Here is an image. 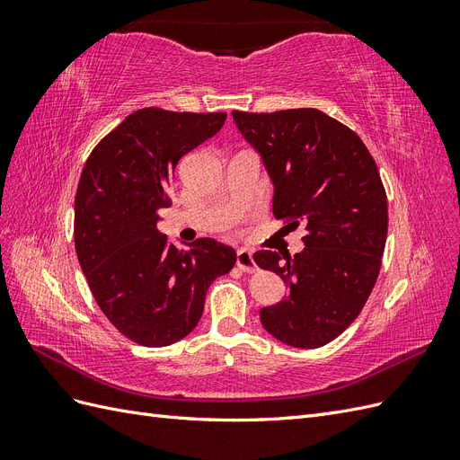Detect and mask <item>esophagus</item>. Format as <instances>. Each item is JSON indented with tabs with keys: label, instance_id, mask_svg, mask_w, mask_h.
Instances as JSON below:
<instances>
[{
	"label": "esophagus",
	"instance_id": "34e87169",
	"mask_svg": "<svg viewBox=\"0 0 460 460\" xmlns=\"http://www.w3.org/2000/svg\"><path fill=\"white\" fill-rule=\"evenodd\" d=\"M235 262H238V267L243 272H255L257 270V264L253 261V255H252V252H247V249H240L238 259H235Z\"/></svg>",
	"mask_w": 460,
	"mask_h": 460
}]
</instances>
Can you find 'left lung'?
Returning <instances> with one entry per match:
<instances>
[{"instance_id":"obj_1","label":"left lung","mask_w":460,"mask_h":460,"mask_svg":"<svg viewBox=\"0 0 460 460\" xmlns=\"http://www.w3.org/2000/svg\"><path fill=\"white\" fill-rule=\"evenodd\" d=\"M232 115L272 178L276 220L307 232L294 257L253 255L289 288L288 299L261 311V323L291 347H323L360 314L378 280L387 238L378 166L357 132L318 109Z\"/></svg>"}]
</instances>
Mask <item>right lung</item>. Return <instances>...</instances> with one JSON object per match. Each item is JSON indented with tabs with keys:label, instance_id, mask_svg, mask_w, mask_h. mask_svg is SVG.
<instances>
[{
	"label": "right lung",
	"instance_id": "1",
	"mask_svg": "<svg viewBox=\"0 0 460 460\" xmlns=\"http://www.w3.org/2000/svg\"><path fill=\"white\" fill-rule=\"evenodd\" d=\"M226 113L146 107L100 140L75 199V247L92 296L124 338L171 345L198 326L207 289L235 264L232 247L199 238L178 249L157 230L178 161L215 136Z\"/></svg>",
	"mask_w": 460,
	"mask_h": 460
}]
</instances>
